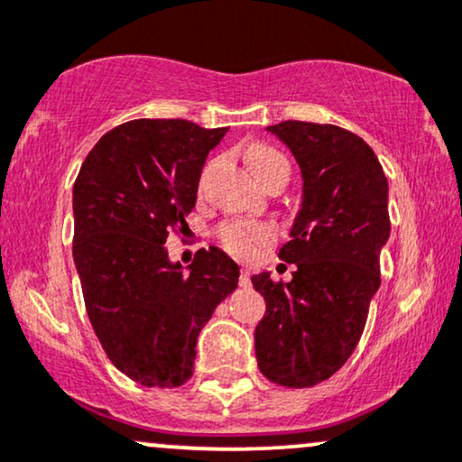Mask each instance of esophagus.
Instances as JSON below:
<instances>
[{
  "label": "esophagus",
  "mask_w": 462,
  "mask_h": 462,
  "mask_svg": "<svg viewBox=\"0 0 462 462\" xmlns=\"http://www.w3.org/2000/svg\"><path fill=\"white\" fill-rule=\"evenodd\" d=\"M239 286H242V289H248V286H250V272H248V269H242V273H239Z\"/></svg>",
  "instance_id": "esophagus-1"
}]
</instances>
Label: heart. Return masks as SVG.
<instances>
[{"label": "heart", "instance_id": "heart-1", "mask_svg": "<svg viewBox=\"0 0 462 462\" xmlns=\"http://www.w3.org/2000/svg\"><path fill=\"white\" fill-rule=\"evenodd\" d=\"M248 161L256 178L263 180L273 171H286L289 173V161L280 151L272 146H254L248 151ZM220 244L236 256H253L261 245L269 244L273 239V229L267 225H254L244 223V220H233L220 226L218 231Z\"/></svg>", "mask_w": 462, "mask_h": 462}]
</instances>
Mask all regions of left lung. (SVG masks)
Instances as JSON below:
<instances>
[{"label": "left lung", "instance_id": "8db88e82", "mask_svg": "<svg viewBox=\"0 0 462 462\" xmlns=\"http://www.w3.org/2000/svg\"><path fill=\"white\" fill-rule=\"evenodd\" d=\"M267 131L301 167L303 197L278 253L295 263L292 280L253 275L267 305L254 350L273 384L310 388L341 369L363 335L391 236L388 180L369 143L348 129L284 121Z\"/></svg>", "mask_w": 462, "mask_h": 462}]
</instances>
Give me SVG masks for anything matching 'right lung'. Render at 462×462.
I'll list each match as a JSON object with an SVG mask.
<instances>
[{"label":"right lung","mask_w":462,"mask_h":462,"mask_svg":"<svg viewBox=\"0 0 462 462\" xmlns=\"http://www.w3.org/2000/svg\"><path fill=\"white\" fill-rule=\"evenodd\" d=\"M226 127L137 118L95 143L74 184V263L88 320L114 367L148 388L193 375L199 331L237 289L223 250H199L189 272L167 256L189 229L208 152Z\"/></svg>","instance_id":"1"}]
</instances>
